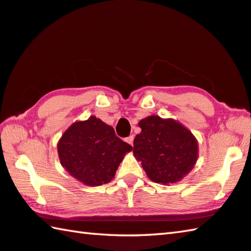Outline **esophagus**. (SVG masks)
<instances>
[{
    "mask_svg": "<svg viewBox=\"0 0 251 251\" xmlns=\"http://www.w3.org/2000/svg\"><path fill=\"white\" fill-rule=\"evenodd\" d=\"M125 142L126 143H128L129 145H131L133 146V142H134V136L133 135H130V136H128V137L127 138H125Z\"/></svg>",
    "mask_w": 251,
    "mask_h": 251,
    "instance_id": "esophagus-1",
    "label": "esophagus"
}]
</instances>
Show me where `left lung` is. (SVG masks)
Instances as JSON below:
<instances>
[{"mask_svg": "<svg viewBox=\"0 0 251 251\" xmlns=\"http://www.w3.org/2000/svg\"><path fill=\"white\" fill-rule=\"evenodd\" d=\"M142 131L134 139V156L154 182L174 184L192 171L198 143L180 123L151 115L138 123Z\"/></svg>", "mask_w": 251, "mask_h": 251, "instance_id": "left-lung-1", "label": "left lung"}]
</instances>
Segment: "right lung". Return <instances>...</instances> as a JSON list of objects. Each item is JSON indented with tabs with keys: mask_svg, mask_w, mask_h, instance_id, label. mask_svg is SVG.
Listing matches in <instances>:
<instances>
[{
	"mask_svg": "<svg viewBox=\"0 0 251 251\" xmlns=\"http://www.w3.org/2000/svg\"><path fill=\"white\" fill-rule=\"evenodd\" d=\"M131 150L129 144L117 137L112 126L95 116L72 124L57 144L62 166L87 186L112 180L125 154Z\"/></svg>",
	"mask_w": 251,
	"mask_h": 251,
	"instance_id": "obj_1",
	"label": "right lung"
}]
</instances>
